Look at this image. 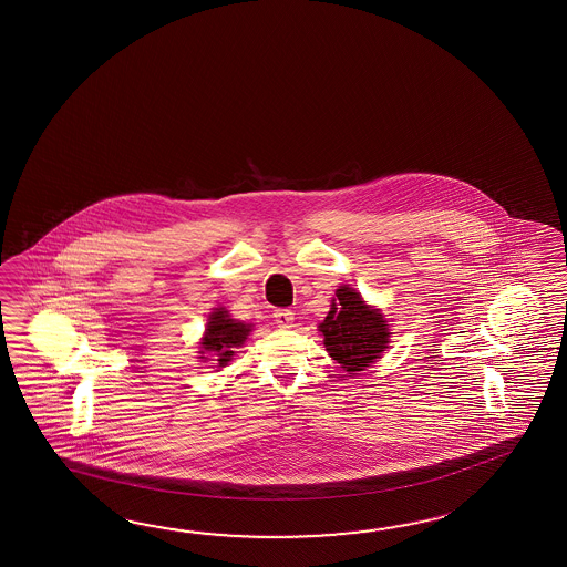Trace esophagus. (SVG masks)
<instances>
[{"instance_id":"1","label":"esophagus","mask_w":567,"mask_h":567,"mask_svg":"<svg viewBox=\"0 0 567 567\" xmlns=\"http://www.w3.org/2000/svg\"><path fill=\"white\" fill-rule=\"evenodd\" d=\"M274 318H276L277 327L290 329L291 322H293V312L288 310V308H279V310L274 312Z\"/></svg>"}]
</instances>
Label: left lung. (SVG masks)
Segmentation results:
<instances>
[{
  "mask_svg": "<svg viewBox=\"0 0 567 567\" xmlns=\"http://www.w3.org/2000/svg\"><path fill=\"white\" fill-rule=\"evenodd\" d=\"M318 330L324 334V347L330 357L347 371L369 368V363L382 355L392 334L382 315L375 308H369L349 286L337 290L329 317L320 322Z\"/></svg>",
  "mask_w": 567,
  "mask_h": 567,
  "instance_id": "left-lung-1",
  "label": "left lung"
}]
</instances>
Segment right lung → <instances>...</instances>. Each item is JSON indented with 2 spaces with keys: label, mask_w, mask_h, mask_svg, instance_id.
Listing matches in <instances>:
<instances>
[{
  "label": "right lung",
  "mask_w": 567,
  "mask_h": 567,
  "mask_svg": "<svg viewBox=\"0 0 567 567\" xmlns=\"http://www.w3.org/2000/svg\"><path fill=\"white\" fill-rule=\"evenodd\" d=\"M249 330L247 324L228 317L225 308H216V312H212L208 327H206V337L202 341V347H204L202 353H210L212 361H216V368H225L226 363L235 355V349L247 339Z\"/></svg>",
  "instance_id": "add662e5"
}]
</instances>
